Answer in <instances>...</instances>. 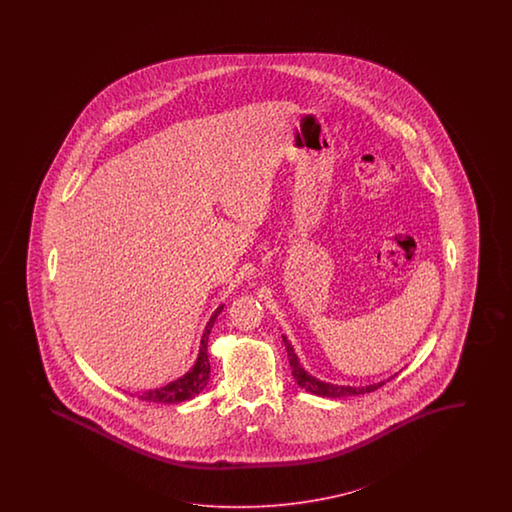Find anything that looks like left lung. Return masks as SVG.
<instances>
[{"label":"left lung","mask_w":512,"mask_h":512,"mask_svg":"<svg viewBox=\"0 0 512 512\" xmlns=\"http://www.w3.org/2000/svg\"><path fill=\"white\" fill-rule=\"evenodd\" d=\"M283 343H285V349H287V355H289V364H291V370H293V377H295L296 383L300 387L306 388L311 394H317V396H323V398H343V396H358V394L373 392V390H377V388L385 385V381L377 383V385H368V387H338V385L323 383V381L311 377L310 373L304 372V368H300L295 351H293L291 343L287 341L285 336H283Z\"/></svg>","instance_id":"obj_1"}]
</instances>
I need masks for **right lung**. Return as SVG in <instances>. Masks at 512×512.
Segmentation results:
<instances>
[{
	"instance_id": "obj_1",
	"label": "right lung",
	"mask_w": 512,
	"mask_h": 512,
	"mask_svg": "<svg viewBox=\"0 0 512 512\" xmlns=\"http://www.w3.org/2000/svg\"><path fill=\"white\" fill-rule=\"evenodd\" d=\"M223 306L217 308L216 313L210 317L208 325L204 328L202 334L201 351H199V358L195 362V366L191 368V372H187L184 377H180L178 381H172L167 387L155 388V390H148L144 394H140L139 400L144 402L154 403H180L186 402L195 398L202 388L206 387L208 379H210V362H208V336L210 330L214 326V321L217 315L221 313Z\"/></svg>"
}]
</instances>
